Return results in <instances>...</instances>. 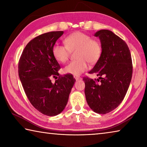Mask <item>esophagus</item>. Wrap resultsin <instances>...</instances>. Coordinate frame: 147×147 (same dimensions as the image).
Masks as SVG:
<instances>
[{
	"label": "esophagus",
	"instance_id": "esophagus-1",
	"mask_svg": "<svg viewBox=\"0 0 147 147\" xmlns=\"http://www.w3.org/2000/svg\"><path fill=\"white\" fill-rule=\"evenodd\" d=\"M74 79L76 80H82V78H81V77H80V76H74Z\"/></svg>",
	"mask_w": 147,
	"mask_h": 147
}]
</instances>
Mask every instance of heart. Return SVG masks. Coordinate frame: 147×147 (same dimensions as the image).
<instances>
[{
	"mask_svg": "<svg viewBox=\"0 0 147 147\" xmlns=\"http://www.w3.org/2000/svg\"><path fill=\"white\" fill-rule=\"evenodd\" d=\"M65 45L55 44L53 48V54L61 63L67 61L70 51L77 49L78 59L71 61L63 69L64 73L78 76L88 68V62L94 63L101 56L102 47L98 41L91 39L88 34L76 32L64 39Z\"/></svg>",
	"mask_w": 147,
	"mask_h": 147,
	"instance_id": "heart-1",
	"label": "heart"
}]
</instances>
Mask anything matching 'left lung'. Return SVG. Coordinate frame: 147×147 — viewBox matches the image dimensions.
<instances>
[{
  "mask_svg": "<svg viewBox=\"0 0 147 147\" xmlns=\"http://www.w3.org/2000/svg\"><path fill=\"white\" fill-rule=\"evenodd\" d=\"M94 36L100 39L102 53L89 73L96 74L99 78H83L86 98L94 112L106 114L123 100L132 76V61L127 44L113 32L100 30Z\"/></svg>",
  "mask_w": 147,
  "mask_h": 147,
  "instance_id": "obj_1",
  "label": "left lung"
}]
</instances>
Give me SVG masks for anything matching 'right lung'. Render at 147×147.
Listing matches in <instances>:
<instances>
[{
	"mask_svg": "<svg viewBox=\"0 0 147 147\" xmlns=\"http://www.w3.org/2000/svg\"><path fill=\"white\" fill-rule=\"evenodd\" d=\"M63 34V31H56L37 36L26 45L19 61V78L27 97L37 110L47 116L63 110L76 81L69 74L59 76L54 84L51 80L59 75L60 65L53 48Z\"/></svg>",
	"mask_w": 147,
	"mask_h": 147,
	"instance_id": "right-lung-1",
	"label": "right lung"
}]
</instances>
